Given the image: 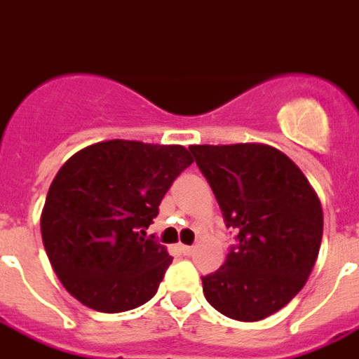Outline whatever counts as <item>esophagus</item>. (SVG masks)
<instances>
[{
  "label": "esophagus",
  "mask_w": 359,
  "mask_h": 359,
  "mask_svg": "<svg viewBox=\"0 0 359 359\" xmlns=\"http://www.w3.org/2000/svg\"><path fill=\"white\" fill-rule=\"evenodd\" d=\"M179 249H180V253L187 255V257H190V255L194 253V247L192 245H180Z\"/></svg>",
  "instance_id": "34e87169"
}]
</instances>
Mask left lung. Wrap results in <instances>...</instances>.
<instances>
[{"mask_svg": "<svg viewBox=\"0 0 359 359\" xmlns=\"http://www.w3.org/2000/svg\"><path fill=\"white\" fill-rule=\"evenodd\" d=\"M194 159L238 245L201 278L207 302L238 321H259L299 293L316 264L323 211L299 167L274 146L194 144Z\"/></svg>", "mask_w": 359, "mask_h": 359, "instance_id": "1", "label": "left lung"}]
</instances>
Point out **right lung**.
I'll return each mask as SVG.
<instances>
[{"label": "right lung", "instance_id": "obj_1", "mask_svg": "<svg viewBox=\"0 0 359 359\" xmlns=\"http://www.w3.org/2000/svg\"><path fill=\"white\" fill-rule=\"evenodd\" d=\"M192 161L180 144L116 139L87 146L60 167L41 211V238L74 299L106 314L152 299L172 257L146 228Z\"/></svg>", "mask_w": 359, "mask_h": 359}]
</instances>
